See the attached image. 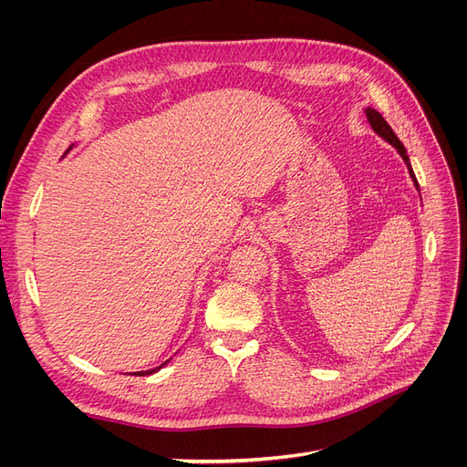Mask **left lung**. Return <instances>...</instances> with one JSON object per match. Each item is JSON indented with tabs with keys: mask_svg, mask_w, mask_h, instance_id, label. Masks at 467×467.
<instances>
[{
	"mask_svg": "<svg viewBox=\"0 0 467 467\" xmlns=\"http://www.w3.org/2000/svg\"><path fill=\"white\" fill-rule=\"evenodd\" d=\"M364 112H366V119H368V124L372 126V130H374L381 140H386L388 144H391V146L395 148V151H398V153L401 155V160L405 161V165H407V169H409V175H411L413 185H415V189L419 191V182H417V177H415V173H413L411 161H409L407 150H405V146L400 142V138L393 134V130L389 129V124L386 122V119H384V117L379 115L378 110H374V109H370V107H366V109H364Z\"/></svg>",
	"mask_w": 467,
	"mask_h": 467,
	"instance_id": "8db88e82",
	"label": "left lung"
}]
</instances>
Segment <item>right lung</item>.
<instances>
[{"label": "right lung", "mask_w": 467, "mask_h": 467, "mask_svg": "<svg viewBox=\"0 0 467 467\" xmlns=\"http://www.w3.org/2000/svg\"><path fill=\"white\" fill-rule=\"evenodd\" d=\"M169 360H171V358H169ZM169 360H165L163 364H160V366H155V368H151V370H142V372H132L134 376H150V374H153V372H158V370H161L163 368V366L169 362Z\"/></svg>", "instance_id": "add662e5"}]
</instances>
